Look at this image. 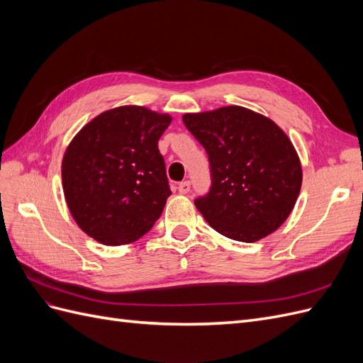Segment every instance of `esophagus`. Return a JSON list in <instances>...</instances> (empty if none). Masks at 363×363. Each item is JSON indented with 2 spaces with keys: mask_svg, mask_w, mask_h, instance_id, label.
<instances>
[{
  "mask_svg": "<svg viewBox=\"0 0 363 363\" xmlns=\"http://www.w3.org/2000/svg\"><path fill=\"white\" fill-rule=\"evenodd\" d=\"M189 189H191V183H189V182H182V183L179 184V192L183 194V195L188 194Z\"/></svg>",
  "mask_w": 363,
  "mask_h": 363,
  "instance_id": "esophagus-1",
  "label": "esophagus"
}]
</instances>
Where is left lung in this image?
Here are the masks:
<instances>
[{
  "label": "left lung",
  "instance_id": "left-lung-1",
  "mask_svg": "<svg viewBox=\"0 0 363 363\" xmlns=\"http://www.w3.org/2000/svg\"><path fill=\"white\" fill-rule=\"evenodd\" d=\"M183 123L208 155L212 188L195 200L218 233L256 242L286 221L303 182L288 135L265 115L242 106L184 113Z\"/></svg>",
  "mask_w": 363,
  "mask_h": 363
}]
</instances>
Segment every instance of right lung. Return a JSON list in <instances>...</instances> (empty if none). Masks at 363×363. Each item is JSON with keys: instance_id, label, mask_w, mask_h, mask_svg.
Masks as SVG:
<instances>
[{"instance_id": "right-lung-1", "label": "right lung", "mask_w": 363, "mask_h": 363, "mask_svg": "<svg viewBox=\"0 0 363 363\" xmlns=\"http://www.w3.org/2000/svg\"><path fill=\"white\" fill-rule=\"evenodd\" d=\"M171 121L144 106H119L69 142L62 160L65 201L87 236L127 245L160 218L171 191L157 142Z\"/></svg>"}]
</instances>
